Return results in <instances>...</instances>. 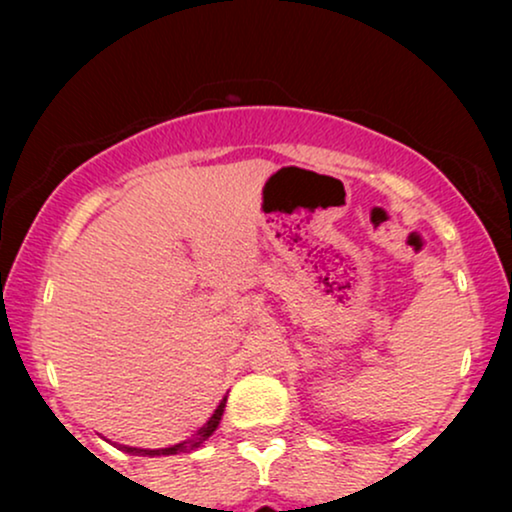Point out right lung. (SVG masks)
Segmentation results:
<instances>
[{"label":"right lung","instance_id":"1","mask_svg":"<svg viewBox=\"0 0 512 512\" xmlns=\"http://www.w3.org/2000/svg\"><path fill=\"white\" fill-rule=\"evenodd\" d=\"M226 401H228V398H223V401L219 403V408L214 410V415L207 419V424L202 426V429L195 431L191 438L184 440V443H177V445H172V447H163V450H139V447H125V445H123V450L130 452V454H144V457H146V454H149V457H160V454L191 452V450H195V447H200L202 443H205V440L216 431V426H219V422H221L223 408H226Z\"/></svg>","mask_w":512,"mask_h":512}]
</instances>
